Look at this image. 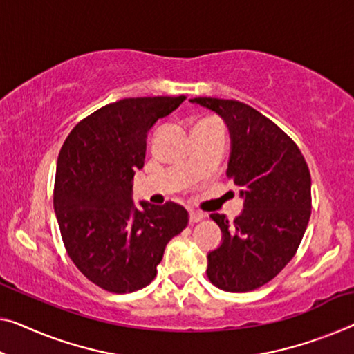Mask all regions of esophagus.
Returning a JSON list of instances; mask_svg holds the SVG:
<instances>
[{
    "mask_svg": "<svg viewBox=\"0 0 354 354\" xmlns=\"http://www.w3.org/2000/svg\"><path fill=\"white\" fill-rule=\"evenodd\" d=\"M205 218V214L202 211H195V209H189V221L191 223H198V221H202Z\"/></svg>",
    "mask_w": 354,
    "mask_h": 354,
    "instance_id": "esophagus-1",
    "label": "esophagus"
}]
</instances>
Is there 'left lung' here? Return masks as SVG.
<instances>
[{"label": "left lung", "mask_w": 354, "mask_h": 354, "mask_svg": "<svg viewBox=\"0 0 354 354\" xmlns=\"http://www.w3.org/2000/svg\"><path fill=\"white\" fill-rule=\"evenodd\" d=\"M191 103L214 111L227 125L225 175L243 198V211L234 223L224 214H211L223 240L208 252L207 275L224 291H252L275 278L302 241L312 213L307 162L297 145L254 108L209 97Z\"/></svg>", "instance_id": "1"}]
</instances>
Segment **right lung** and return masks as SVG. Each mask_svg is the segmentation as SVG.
<instances>
[{
	"label": "right lung",
	"instance_id": "add662e5",
	"mask_svg": "<svg viewBox=\"0 0 354 354\" xmlns=\"http://www.w3.org/2000/svg\"><path fill=\"white\" fill-rule=\"evenodd\" d=\"M186 97L124 98L81 120L57 160L54 209L76 267L109 292H133L157 275L163 251L187 225V211L167 202L133 203V176L147 133Z\"/></svg>",
	"mask_w": 354,
	"mask_h": 354
}]
</instances>
